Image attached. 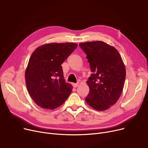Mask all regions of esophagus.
<instances>
[{
  "mask_svg": "<svg viewBox=\"0 0 148 148\" xmlns=\"http://www.w3.org/2000/svg\"><path fill=\"white\" fill-rule=\"evenodd\" d=\"M73 86L74 88H76L79 86V83H73Z\"/></svg>",
  "mask_w": 148,
  "mask_h": 148,
  "instance_id": "obj_1",
  "label": "esophagus"
}]
</instances>
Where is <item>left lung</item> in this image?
Masks as SVG:
<instances>
[{
	"label": "left lung",
	"instance_id": "obj_1",
	"mask_svg": "<svg viewBox=\"0 0 148 148\" xmlns=\"http://www.w3.org/2000/svg\"><path fill=\"white\" fill-rule=\"evenodd\" d=\"M79 45L86 53L93 73L86 82L90 90L86 102L95 110H107L122 94L126 77L125 65L118 51L103 41L82 42Z\"/></svg>",
	"mask_w": 148,
	"mask_h": 148
}]
</instances>
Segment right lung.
I'll return each instance as SVG.
<instances>
[{
	"label": "right lung",
	"mask_w": 148,
	"mask_h": 148,
	"mask_svg": "<svg viewBox=\"0 0 148 148\" xmlns=\"http://www.w3.org/2000/svg\"><path fill=\"white\" fill-rule=\"evenodd\" d=\"M73 42L42 45L31 55L25 71L29 95L42 108L53 110L64 103L73 86L65 82L61 65L77 47Z\"/></svg>",
	"instance_id": "1"
}]
</instances>
